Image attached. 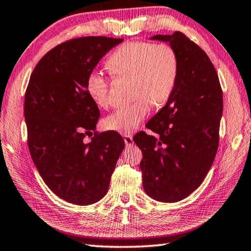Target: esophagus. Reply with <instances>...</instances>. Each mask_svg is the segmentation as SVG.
I'll return each instance as SVG.
<instances>
[{"mask_svg":"<svg viewBox=\"0 0 251 251\" xmlns=\"http://www.w3.org/2000/svg\"><path fill=\"white\" fill-rule=\"evenodd\" d=\"M123 140H125V143H126V147L132 146V144H133V138L131 137V135H129V134L123 135Z\"/></svg>","mask_w":251,"mask_h":251,"instance_id":"obj_1","label":"esophagus"}]
</instances>
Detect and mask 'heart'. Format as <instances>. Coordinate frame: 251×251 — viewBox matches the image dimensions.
Wrapping results in <instances>:
<instances>
[{
    "instance_id": "b5f03b06",
    "label": "heart",
    "mask_w": 251,
    "mask_h": 251,
    "mask_svg": "<svg viewBox=\"0 0 251 251\" xmlns=\"http://www.w3.org/2000/svg\"><path fill=\"white\" fill-rule=\"evenodd\" d=\"M107 67L117 76L134 79V102L116 110L103 121L105 129L129 134L150 113L152 103L159 107L168 102L176 86L179 61L170 44L134 41L118 47L108 58ZM86 90L98 107L109 103V81L102 74L88 75Z\"/></svg>"
}]
</instances>
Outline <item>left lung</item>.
Here are the masks:
<instances>
[{
	"label": "left lung",
	"instance_id": "left-lung-1",
	"mask_svg": "<svg viewBox=\"0 0 251 251\" xmlns=\"http://www.w3.org/2000/svg\"><path fill=\"white\" fill-rule=\"evenodd\" d=\"M169 43L179 61L176 86L168 102L147 123L153 135L134 142L143 157L142 184L151 199L175 203L192 194L212 168L219 143L223 91L206 52L181 32L155 35Z\"/></svg>",
	"mask_w": 251,
	"mask_h": 251
}]
</instances>
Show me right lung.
I'll use <instances>...</instances> for the list:
<instances>
[{"mask_svg": "<svg viewBox=\"0 0 251 251\" xmlns=\"http://www.w3.org/2000/svg\"><path fill=\"white\" fill-rule=\"evenodd\" d=\"M122 38L87 36L52 48L38 61L25 92L27 144L38 173L52 193L76 205H91L107 194L125 149L116 131L97 133L100 111L86 90L99 60Z\"/></svg>", "mask_w": 251, "mask_h": 251, "instance_id": "obj_1", "label": "right lung"}]
</instances>
